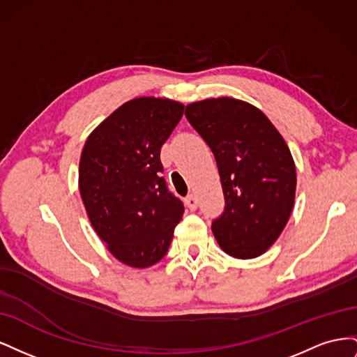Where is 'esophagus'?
I'll return each mask as SVG.
<instances>
[{
	"label": "esophagus",
	"mask_w": 357,
	"mask_h": 357,
	"mask_svg": "<svg viewBox=\"0 0 357 357\" xmlns=\"http://www.w3.org/2000/svg\"><path fill=\"white\" fill-rule=\"evenodd\" d=\"M185 204H186V207H188L190 211H195L197 207H198V198H197L195 195H189V197H186Z\"/></svg>",
	"instance_id": "esophagus-1"
}]
</instances>
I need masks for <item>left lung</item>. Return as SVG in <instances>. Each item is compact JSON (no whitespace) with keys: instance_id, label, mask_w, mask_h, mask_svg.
Returning a JSON list of instances; mask_svg holds the SVG:
<instances>
[{"instance_id":"8db88e82","label":"left lung","mask_w":357,"mask_h":357,"mask_svg":"<svg viewBox=\"0 0 357 357\" xmlns=\"http://www.w3.org/2000/svg\"><path fill=\"white\" fill-rule=\"evenodd\" d=\"M185 114L219 168L226 205L211 225L214 238L236 259L264 255L295 204L296 168L284 138L257 107L229 96L188 104Z\"/></svg>"}]
</instances>
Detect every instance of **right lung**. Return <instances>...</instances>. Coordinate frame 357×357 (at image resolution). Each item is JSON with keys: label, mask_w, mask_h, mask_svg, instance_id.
Wrapping results in <instances>:
<instances>
[{"label": "right lung", "mask_w": 357, "mask_h": 357, "mask_svg": "<svg viewBox=\"0 0 357 357\" xmlns=\"http://www.w3.org/2000/svg\"><path fill=\"white\" fill-rule=\"evenodd\" d=\"M183 112L185 105L168 98L129 100L83 146L79 189L86 213L109 252L128 266L158 264L185 213L160 164V147Z\"/></svg>", "instance_id": "1"}]
</instances>
